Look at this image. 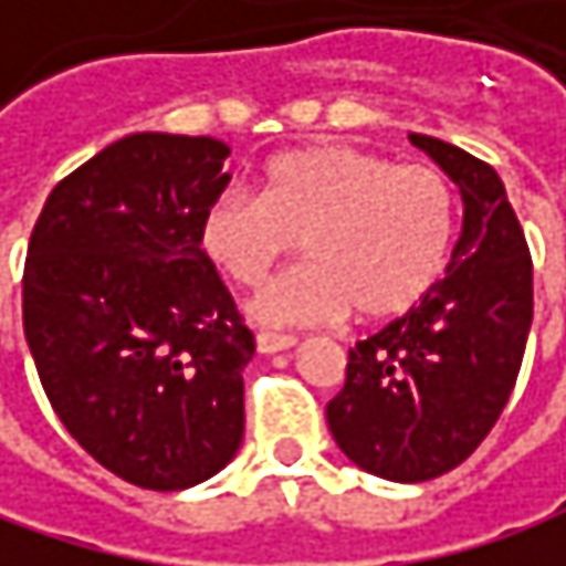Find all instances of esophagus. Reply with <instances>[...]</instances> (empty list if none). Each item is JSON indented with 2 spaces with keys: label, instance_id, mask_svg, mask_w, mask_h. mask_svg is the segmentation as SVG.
Listing matches in <instances>:
<instances>
[{
  "label": "esophagus",
  "instance_id": "esophagus-1",
  "mask_svg": "<svg viewBox=\"0 0 566 566\" xmlns=\"http://www.w3.org/2000/svg\"><path fill=\"white\" fill-rule=\"evenodd\" d=\"M254 345H258L261 355H274V352H289V348H295L298 338H295V335H281V332H258V335H254Z\"/></svg>",
  "mask_w": 566,
  "mask_h": 566
}]
</instances>
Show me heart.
<instances>
[{
    "label": "heart",
    "instance_id": "obj_1",
    "mask_svg": "<svg viewBox=\"0 0 566 566\" xmlns=\"http://www.w3.org/2000/svg\"><path fill=\"white\" fill-rule=\"evenodd\" d=\"M458 195L431 165H398L352 145L274 155L258 185L218 195L201 248L221 274L254 289L302 244L305 261L251 302L268 325H322L358 308L381 322L411 312L451 261Z\"/></svg>",
    "mask_w": 566,
    "mask_h": 566
}]
</instances>
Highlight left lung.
I'll return each instance as SVG.
<instances>
[{"mask_svg": "<svg viewBox=\"0 0 566 566\" xmlns=\"http://www.w3.org/2000/svg\"><path fill=\"white\" fill-rule=\"evenodd\" d=\"M458 185L461 238L448 274L401 318L348 352L328 428L361 471L418 484L474 454L497 424L534 318V268L501 175L464 148L408 135Z\"/></svg>", "mask_w": 566, "mask_h": 566, "instance_id": "left-lung-1", "label": "left lung"}]
</instances>
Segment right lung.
Instances as JSON below:
<instances>
[{
	"mask_svg": "<svg viewBox=\"0 0 566 566\" xmlns=\"http://www.w3.org/2000/svg\"><path fill=\"white\" fill-rule=\"evenodd\" d=\"M231 148L135 132L62 178L32 228L22 325L65 431L112 474L185 491L241 448L254 335L201 251Z\"/></svg>",
	"mask_w": 566,
	"mask_h": 566,
	"instance_id": "obj_1",
	"label": "right lung"
}]
</instances>
